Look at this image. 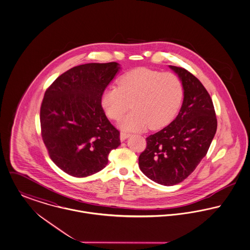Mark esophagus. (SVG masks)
<instances>
[{"mask_svg":"<svg viewBox=\"0 0 250 250\" xmlns=\"http://www.w3.org/2000/svg\"><path fill=\"white\" fill-rule=\"evenodd\" d=\"M129 136H130V134H128V133L121 132V133H120V139H121V141H122V142H124V141H125V140H126Z\"/></svg>","mask_w":250,"mask_h":250,"instance_id":"obj_1","label":"esophagus"}]
</instances>
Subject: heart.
Wrapping results in <instances>:
<instances>
[{
  "instance_id": "obj_1",
  "label": "heart",
  "mask_w": 250,
  "mask_h": 250,
  "mask_svg": "<svg viewBox=\"0 0 250 250\" xmlns=\"http://www.w3.org/2000/svg\"><path fill=\"white\" fill-rule=\"evenodd\" d=\"M183 85L173 73L148 68H137L119 80V87L106 88L102 106L112 120H120L130 108L134 109L120 123L126 131L161 128L177 113L183 100Z\"/></svg>"
}]
</instances>
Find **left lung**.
Here are the masks:
<instances>
[{"label": "left lung", "mask_w": 250, "mask_h": 250, "mask_svg": "<svg viewBox=\"0 0 250 250\" xmlns=\"http://www.w3.org/2000/svg\"><path fill=\"white\" fill-rule=\"evenodd\" d=\"M169 68L183 85L182 107L167 126L146 138V148L139 157L142 172L163 186L177 185L195 170L217 130L211 98L202 83L185 68Z\"/></svg>", "instance_id": "obj_1"}]
</instances>
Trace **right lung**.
<instances>
[{
	"label": "right lung",
	"instance_id": "obj_1",
	"mask_svg": "<svg viewBox=\"0 0 250 250\" xmlns=\"http://www.w3.org/2000/svg\"><path fill=\"white\" fill-rule=\"evenodd\" d=\"M120 69L115 62L74 66L44 93L40 112L42 141L54 164L73 177L102 170L109 152L121 145L120 132L101 104Z\"/></svg>",
	"mask_w": 250,
	"mask_h": 250
}]
</instances>
